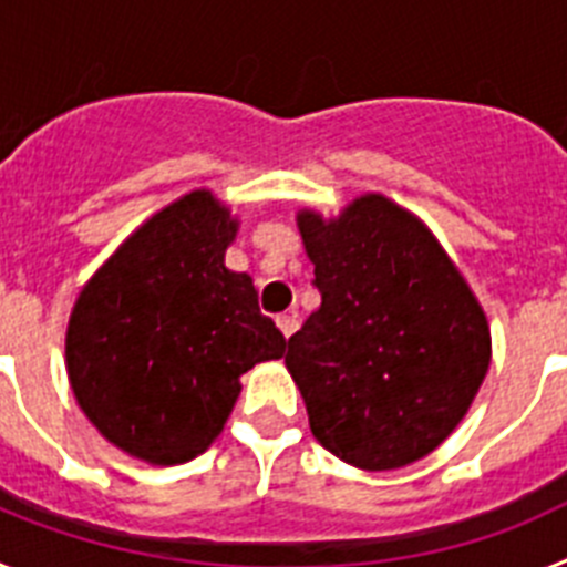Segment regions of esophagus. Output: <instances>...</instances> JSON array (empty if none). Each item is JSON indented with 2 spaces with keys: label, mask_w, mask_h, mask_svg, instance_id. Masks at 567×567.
I'll return each mask as SVG.
<instances>
[{
  "label": "esophagus",
  "mask_w": 567,
  "mask_h": 567,
  "mask_svg": "<svg viewBox=\"0 0 567 567\" xmlns=\"http://www.w3.org/2000/svg\"><path fill=\"white\" fill-rule=\"evenodd\" d=\"M278 329L284 332V338H292L295 332H298V318L295 315H278Z\"/></svg>",
  "instance_id": "34e87169"
}]
</instances>
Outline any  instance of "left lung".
Here are the masks:
<instances>
[{
    "mask_svg": "<svg viewBox=\"0 0 567 567\" xmlns=\"http://www.w3.org/2000/svg\"><path fill=\"white\" fill-rule=\"evenodd\" d=\"M298 229L320 307L289 338L287 369L327 452L403 468L457 429L491 363L483 307L429 227L385 195Z\"/></svg>",
    "mask_w": 567,
    "mask_h": 567,
    "instance_id": "8db88e82",
    "label": "left lung"
}]
</instances>
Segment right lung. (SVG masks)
<instances>
[{
    "mask_svg": "<svg viewBox=\"0 0 567 567\" xmlns=\"http://www.w3.org/2000/svg\"><path fill=\"white\" fill-rule=\"evenodd\" d=\"M238 233L209 189H193L135 229L84 284L64 358L82 412L104 440L153 465L207 452L240 394V374L284 358L247 272L224 267Z\"/></svg>",
    "mask_w": 567,
    "mask_h": 567,
    "instance_id": "add662e5",
    "label": "right lung"
}]
</instances>
